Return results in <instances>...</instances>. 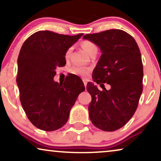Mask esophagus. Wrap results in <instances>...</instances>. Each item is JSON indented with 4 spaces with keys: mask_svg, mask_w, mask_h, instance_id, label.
Segmentation results:
<instances>
[{
    "mask_svg": "<svg viewBox=\"0 0 161 161\" xmlns=\"http://www.w3.org/2000/svg\"><path fill=\"white\" fill-rule=\"evenodd\" d=\"M83 83H84V86H85V87H86V85H87V83H86V80H83Z\"/></svg>",
    "mask_w": 161,
    "mask_h": 161,
    "instance_id": "obj_1",
    "label": "esophagus"
}]
</instances>
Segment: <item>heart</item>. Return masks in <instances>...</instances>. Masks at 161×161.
I'll use <instances>...</instances> for the list:
<instances>
[{
  "instance_id": "1",
  "label": "heart",
  "mask_w": 161,
  "mask_h": 161,
  "mask_svg": "<svg viewBox=\"0 0 161 161\" xmlns=\"http://www.w3.org/2000/svg\"><path fill=\"white\" fill-rule=\"evenodd\" d=\"M82 47L83 49L85 50L86 53L89 55L93 53L94 52H97V47L95 44L90 41H84L82 43ZM72 52V48H69L67 50V51L66 52L65 54V58H69L70 56V54H71ZM70 72L71 73L75 75L82 77V78H87L88 76L89 75L90 69L89 68L81 67V66H75V67H72L71 69H70Z\"/></svg>"
}]
</instances>
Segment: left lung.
Here are the masks:
<instances>
[{"label":"left lung","mask_w":161,"mask_h":161,"mask_svg":"<svg viewBox=\"0 0 161 161\" xmlns=\"http://www.w3.org/2000/svg\"><path fill=\"white\" fill-rule=\"evenodd\" d=\"M83 39L100 47L101 56L92 73L94 82L111 86L100 91L94 83L86 89L92 96L89 105L91 122L104 131L121 128L132 118L142 93L143 64L139 47L124 31L111 29L86 34Z\"/></svg>","instance_id":"8db88e82"}]
</instances>
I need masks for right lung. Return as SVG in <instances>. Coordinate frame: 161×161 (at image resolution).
<instances>
[{"instance_id":"obj_1","label":"right lung","mask_w":161,"mask_h":161,"mask_svg":"<svg viewBox=\"0 0 161 161\" xmlns=\"http://www.w3.org/2000/svg\"><path fill=\"white\" fill-rule=\"evenodd\" d=\"M83 35L39 31L22 46L17 59L19 100L28 119L37 128L53 131L63 127L79 94L85 90L78 76H69L63 84L53 79L56 67L66 64V52Z\"/></svg>"}]
</instances>
